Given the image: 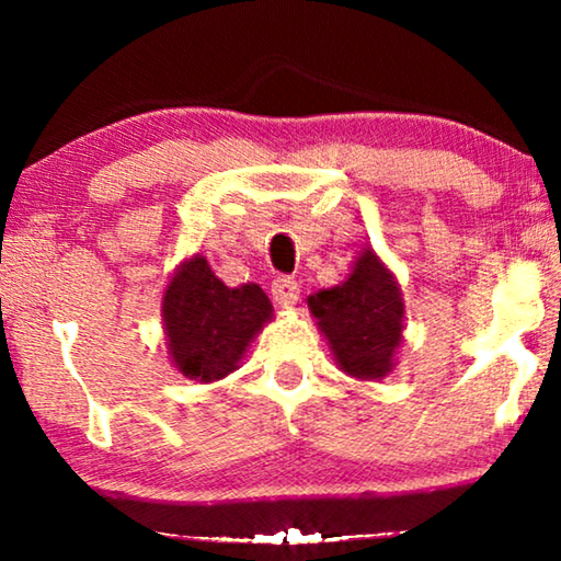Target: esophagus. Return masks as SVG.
I'll return each instance as SVG.
<instances>
[{"label":"esophagus","mask_w":561,"mask_h":561,"mask_svg":"<svg viewBox=\"0 0 561 561\" xmlns=\"http://www.w3.org/2000/svg\"><path fill=\"white\" fill-rule=\"evenodd\" d=\"M271 294H273V301L278 306H294L298 301V294H301V290H298V283L294 278L280 275V278L273 280Z\"/></svg>","instance_id":"obj_1"}]
</instances>
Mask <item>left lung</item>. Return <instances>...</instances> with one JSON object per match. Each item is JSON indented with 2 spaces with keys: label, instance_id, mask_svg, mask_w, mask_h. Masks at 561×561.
Here are the masks:
<instances>
[{
  "label": "left lung",
  "instance_id": "1",
  "mask_svg": "<svg viewBox=\"0 0 561 561\" xmlns=\"http://www.w3.org/2000/svg\"><path fill=\"white\" fill-rule=\"evenodd\" d=\"M309 309L344 373L373 380L393 367L403 336V301L375 252L357 257L342 286L311 296Z\"/></svg>",
  "mask_w": 561,
  "mask_h": 561
}]
</instances>
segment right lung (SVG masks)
I'll list each match as a JSON object with an SVG mask.
<instances>
[{
	"mask_svg": "<svg viewBox=\"0 0 561 561\" xmlns=\"http://www.w3.org/2000/svg\"><path fill=\"white\" fill-rule=\"evenodd\" d=\"M273 306L255 283L227 288L204 257L179 267L163 296L168 350L191 380L225 378L240 363L244 347L267 319Z\"/></svg>",
	"mask_w": 561,
	"mask_h": 561,
	"instance_id": "right-lung-1",
	"label": "right lung"
}]
</instances>
